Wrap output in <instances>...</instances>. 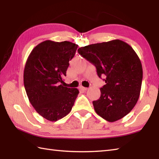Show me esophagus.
Returning a JSON list of instances; mask_svg holds the SVG:
<instances>
[{
  "label": "esophagus",
  "mask_w": 159,
  "mask_h": 159,
  "mask_svg": "<svg viewBox=\"0 0 159 159\" xmlns=\"http://www.w3.org/2000/svg\"><path fill=\"white\" fill-rule=\"evenodd\" d=\"M80 89L81 90V91H83V92H85V91H87V87H80Z\"/></svg>",
  "instance_id": "esophagus-1"
}]
</instances>
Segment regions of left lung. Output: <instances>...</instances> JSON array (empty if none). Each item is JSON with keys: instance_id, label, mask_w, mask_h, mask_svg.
<instances>
[{"instance_id": "obj_1", "label": "left lung", "mask_w": 159, "mask_h": 159, "mask_svg": "<svg viewBox=\"0 0 159 159\" xmlns=\"http://www.w3.org/2000/svg\"><path fill=\"white\" fill-rule=\"evenodd\" d=\"M78 52L96 66L106 84L100 97L93 101L96 113L113 122L129 113L139 98L143 69L139 57L127 43L120 39L80 47Z\"/></svg>"}]
</instances>
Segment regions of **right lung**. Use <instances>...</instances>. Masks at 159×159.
<instances>
[{"label": "right lung", "mask_w": 159, "mask_h": 159, "mask_svg": "<svg viewBox=\"0 0 159 159\" xmlns=\"http://www.w3.org/2000/svg\"><path fill=\"white\" fill-rule=\"evenodd\" d=\"M78 48L75 43L46 40L33 49L24 70V85L30 102L40 116L51 121L66 116L79 93L60 85L69 61Z\"/></svg>", "instance_id": "add662e5"}]
</instances>
